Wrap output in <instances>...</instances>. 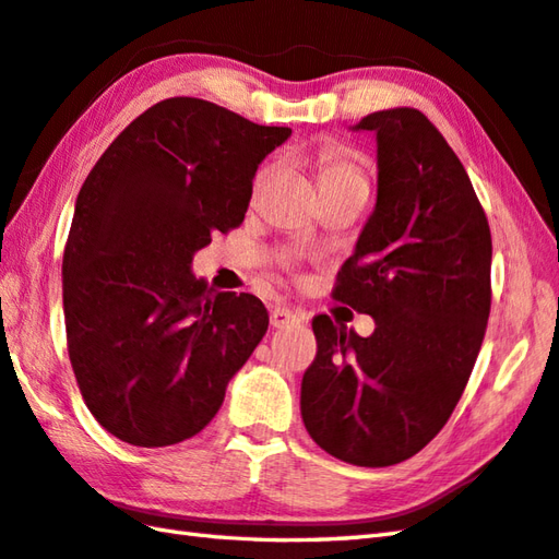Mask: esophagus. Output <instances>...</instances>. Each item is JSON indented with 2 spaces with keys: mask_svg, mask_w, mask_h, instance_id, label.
I'll return each instance as SVG.
<instances>
[{
  "mask_svg": "<svg viewBox=\"0 0 559 559\" xmlns=\"http://www.w3.org/2000/svg\"><path fill=\"white\" fill-rule=\"evenodd\" d=\"M302 322V317L298 312L288 310V307H273L271 310V326L283 329V326H290V324H298Z\"/></svg>",
  "mask_w": 559,
  "mask_h": 559,
  "instance_id": "obj_1",
  "label": "esophagus"
}]
</instances>
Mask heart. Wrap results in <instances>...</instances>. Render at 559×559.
<instances>
[{"label":"heart","mask_w":559,"mask_h":559,"mask_svg":"<svg viewBox=\"0 0 559 559\" xmlns=\"http://www.w3.org/2000/svg\"><path fill=\"white\" fill-rule=\"evenodd\" d=\"M317 175H319V187H322V192H326V189H336V187L367 185L362 165L343 148L319 151ZM264 177H266V168L259 173L257 182L264 180Z\"/></svg>","instance_id":"1"}]
</instances>
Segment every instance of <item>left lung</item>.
Wrapping results in <instances>:
<instances>
[{
  "instance_id": "1",
  "label": "left lung",
  "mask_w": 559,
  "mask_h": 559,
  "mask_svg": "<svg viewBox=\"0 0 559 559\" xmlns=\"http://www.w3.org/2000/svg\"><path fill=\"white\" fill-rule=\"evenodd\" d=\"M355 129L377 134V206L331 298L374 317V334L312 319L300 411L326 454L382 468L418 454L468 384L490 317L492 237L461 160L420 110H379Z\"/></svg>"
}]
</instances>
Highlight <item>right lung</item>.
<instances>
[{"instance_id":"add662e5","label":"right lung","mask_w":559,"mask_h":559,"mask_svg":"<svg viewBox=\"0 0 559 559\" xmlns=\"http://www.w3.org/2000/svg\"><path fill=\"white\" fill-rule=\"evenodd\" d=\"M288 127L201 98L151 105L83 182L62 261L67 348L83 401L134 447H170L213 420L269 329L249 293H213L192 257L242 225L252 180Z\"/></svg>"}]
</instances>
